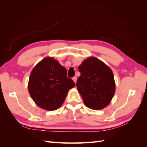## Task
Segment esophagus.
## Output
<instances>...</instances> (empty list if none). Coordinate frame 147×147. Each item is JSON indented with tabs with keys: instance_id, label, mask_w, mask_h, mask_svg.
Here are the masks:
<instances>
[{
	"instance_id": "1",
	"label": "esophagus",
	"mask_w": 147,
	"mask_h": 147,
	"mask_svg": "<svg viewBox=\"0 0 147 147\" xmlns=\"http://www.w3.org/2000/svg\"><path fill=\"white\" fill-rule=\"evenodd\" d=\"M73 80L74 81V82L76 83V82H77V78H76V76L73 77Z\"/></svg>"
}]
</instances>
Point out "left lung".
<instances>
[{
	"label": "left lung",
	"instance_id": "8db88e82",
	"mask_svg": "<svg viewBox=\"0 0 147 147\" xmlns=\"http://www.w3.org/2000/svg\"><path fill=\"white\" fill-rule=\"evenodd\" d=\"M81 75L77 89L84 104L93 110H100L110 104L115 93V82L112 70L98 59L88 57L79 65Z\"/></svg>",
	"mask_w": 147,
	"mask_h": 147
}]
</instances>
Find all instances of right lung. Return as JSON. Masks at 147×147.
I'll list each match as a JSON object with an SVG mask.
<instances>
[{
	"label": "right lung",
	"mask_w": 147,
	"mask_h": 147,
	"mask_svg": "<svg viewBox=\"0 0 147 147\" xmlns=\"http://www.w3.org/2000/svg\"><path fill=\"white\" fill-rule=\"evenodd\" d=\"M75 83L67 76V70L53 57H46L30 74L28 91L36 104L47 111H54L63 104L69 90Z\"/></svg>",
	"instance_id": "right-lung-1"
}]
</instances>
